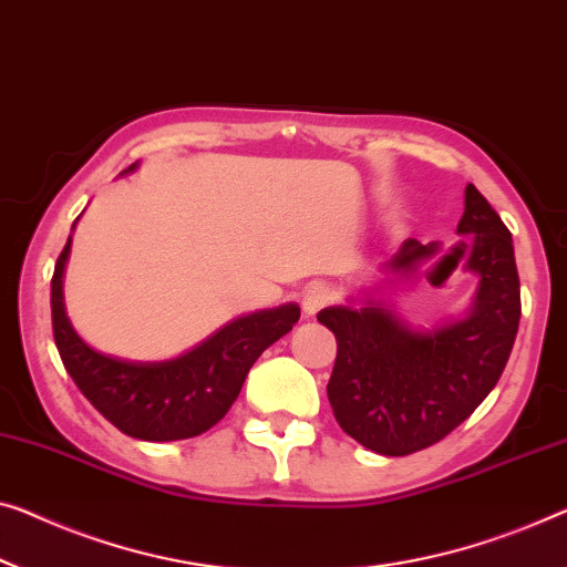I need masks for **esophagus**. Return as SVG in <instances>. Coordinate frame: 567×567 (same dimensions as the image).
Here are the masks:
<instances>
[{
	"label": "esophagus",
	"instance_id": "obj_1",
	"mask_svg": "<svg viewBox=\"0 0 567 567\" xmlns=\"http://www.w3.org/2000/svg\"><path fill=\"white\" fill-rule=\"evenodd\" d=\"M328 302H331V290L320 282L308 285L306 292H302V312H306V318L316 316V312L323 310Z\"/></svg>",
	"mask_w": 567,
	"mask_h": 567
}]
</instances>
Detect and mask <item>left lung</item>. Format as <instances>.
I'll return each instance as SVG.
<instances>
[{
    "label": "left lung",
    "instance_id": "1",
    "mask_svg": "<svg viewBox=\"0 0 567 567\" xmlns=\"http://www.w3.org/2000/svg\"><path fill=\"white\" fill-rule=\"evenodd\" d=\"M458 234L473 236L466 269L478 277L466 318L417 331L377 300L318 312L338 343L328 382L333 415L374 453L410 455L443 441L486 400L509 361L522 316L512 234L471 183ZM435 255V241L408 239L386 269L410 277Z\"/></svg>",
    "mask_w": 567,
    "mask_h": 567
}]
</instances>
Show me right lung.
Returning a JSON list of instances; mask_svg holds the SVG:
<instances>
[{
	"label": "right lung",
	"instance_id": "add662e5",
	"mask_svg": "<svg viewBox=\"0 0 567 567\" xmlns=\"http://www.w3.org/2000/svg\"><path fill=\"white\" fill-rule=\"evenodd\" d=\"M134 167L137 165L126 173ZM68 255L71 236L50 282L58 353L83 396L114 427L140 441H185L214 427L239 396L244 379L261 351L290 333L300 318V308L287 302L231 320L177 359L126 361L106 357L91 349L65 316L63 272Z\"/></svg>",
	"mask_w": 567,
	"mask_h": 567
}]
</instances>
